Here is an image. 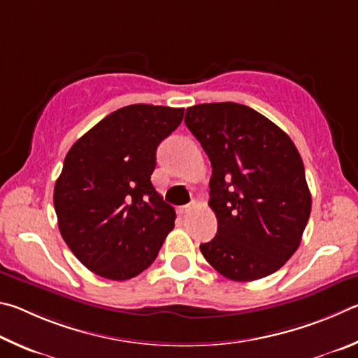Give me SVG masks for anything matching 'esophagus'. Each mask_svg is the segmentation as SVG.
<instances>
[{
	"label": "esophagus",
	"instance_id": "34e87169",
	"mask_svg": "<svg viewBox=\"0 0 358 358\" xmlns=\"http://www.w3.org/2000/svg\"><path fill=\"white\" fill-rule=\"evenodd\" d=\"M192 209V204H185V206H179L178 208V212L180 215H184V214H187V212H189Z\"/></svg>",
	"mask_w": 358,
	"mask_h": 358
}]
</instances>
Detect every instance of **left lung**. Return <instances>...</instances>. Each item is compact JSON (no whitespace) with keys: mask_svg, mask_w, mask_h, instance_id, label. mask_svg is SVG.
<instances>
[{"mask_svg":"<svg viewBox=\"0 0 358 358\" xmlns=\"http://www.w3.org/2000/svg\"><path fill=\"white\" fill-rule=\"evenodd\" d=\"M185 124L212 165L218 228L199 245L206 261L234 281L277 272L299 248L311 212L297 148L278 125L234 102L190 106Z\"/></svg>","mask_w":358,"mask_h":358,"instance_id":"1","label":"left lung"}]
</instances>
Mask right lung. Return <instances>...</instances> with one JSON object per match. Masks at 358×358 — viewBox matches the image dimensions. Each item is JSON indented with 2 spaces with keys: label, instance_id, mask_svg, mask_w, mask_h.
I'll return each instance as SVG.
<instances>
[{
  "label": "right lung",
  "instance_id": "right-lung-1",
  "mask_svg": "<svg viewBox=\"0 0 358 358\" xmlns=\"http://www.w3.org/2000/svg\"><path fill=\"white\" fill-rule=\"evenodd\" d=\"M184 108L135 103L113 111L75 141L55 184L61 236L86 268L124 281L155 261L176 212L150 174L159 144Z\"/></svg>",
  "mask_w": 358,
  "mask_h": 358
}]
</instances>
